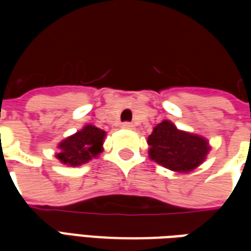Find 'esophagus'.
Listing matches in <instances>:
<instances>
[{
  "label": "esophagus",
  "instance_id": "obj_1",
  "mask_svg": "<svg viewBox=\"0 0 251 251\" xmlns=\"http://www.w3.org/2000/svg\"><path fill=\"white\" fill-rule=\"evenodd\" d=\"M122 129H125V130H133L134 126H133V124H130V122H124V124H122Z\"/></svg>",
  "mask_w": 251,
  "mask_h": 251
}]
</instances>
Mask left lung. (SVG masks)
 I'll return each mask as SVG.
<instances>
[{
	"label": "left lung",
	"mask_w": 251,
	"mask_h": 251,
	"mask_svg": "<svg viewBox=\"0 0 251 251\" xmlns=\"http://www.w3.org/2000/svg\"><path fill=\"white\" fill-rule=\"evenodd\" d=\"M149 157L175 172L198 168L208 154L210 145L203 137L179 130L171 121H163L148 137Z\"/></svg>",
	"instance_id": "obj_1"
}]
</instances>
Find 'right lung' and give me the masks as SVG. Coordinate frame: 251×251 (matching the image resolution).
Returning <instances> with one entry per match:
<instances>
[{
	"label": "right lung",
	"instance_id": "add662e5",
	"mask_svg": "<svg viewBox=\"0 0 251 251\" xmlns=\"http://www.w3.org/2000/svg\"><path fill=\"white\" fill-rule=\"evenodd\" d=\"M106 133L94 125H86L82 130L67 137L59 144L56 157L60 163L68 167H79L97 157L103 151V140Z\"/></svg>",
	"mask_w": 251,
	"mask_h": 251
}]
</instances>
